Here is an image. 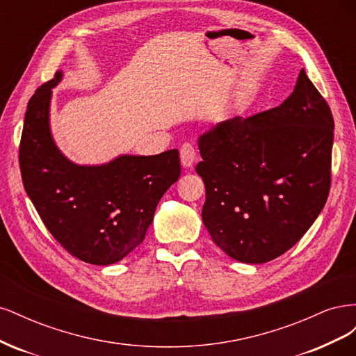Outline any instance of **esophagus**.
<instances>
[{
    "instance_id": "obj_1",
    "label": "esophagus",
    "mask_w": 356,
    "mask_h": 356,
    "mask_svg": "<svg viewBox=\"0 0 356 356\" xmlns=\"http://www.w3.org/2000/svg\"><path fill=\"white\" fill-rule=\"evenodd\" d=\"M179 154H181V163L184 165L186 168H190L193 163H195L196 149L191 144H188V143L182 144V147L179 149Z\"/></svg>"
}]
</instances>
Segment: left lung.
<instances>
[{
	"instance_id": "left-lung-1",
	"label": "left lung",
	"mask_w": 356,
	"mask_h": 356,
	"mask_svg": "<svg viewBox=\"0 0 356 356\" xmlns=\"http://www.w3.org/2000/svg\"><path fill=\"white\" fill-rule=\"evenodd\" d=\"M332 131L327 101L301 70L276 108L202 134L196 172L213 243L234 260L260 264L303 238L328 199Z\"/></svg>"
}]
</instances>
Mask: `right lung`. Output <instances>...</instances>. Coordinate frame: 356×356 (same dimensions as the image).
<instances>
[{"label":"right lung","instance_id":"1","mask_svg":"<svg viewBox=\"0 0 356 356\" xmlns=\"http://www.w3.org/2000/svg\"><path fill=\"white\" fill-rule=\"evenodd\" d=\"M60 79L58 71L28 102L19 145L24 187L47 230L71 255L113 264L144 241L159 200L181 175L179 153L120 156L102 166L71 163L49 127L51 88Z\"/></svg>","mask_w":356,"mask_h":356}]
</instances>
